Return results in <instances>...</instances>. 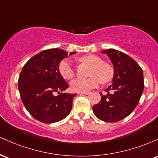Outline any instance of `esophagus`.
<instances>
[{
  "mask_svg": "<svg viewBox=\"0 0 158 158\" xmlns=\"http://www.w3.org/2000/svg\"><path fill=\"white\" fill-rule=\"evenodd\" d=\"M89 94V92H79L78 94H79V95H87V94Z\"/></svg>",
  "mask_w": 158,
  "mask_h": 158,
  "instance_id": "1",
  "label": "esophagus"
}]
</instances>
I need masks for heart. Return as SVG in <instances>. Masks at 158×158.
<instances>
[{
  "instance_id": "1",
  "label": "heart",
  "mask_w": 158,
  "mask_h": 158,
  "mask_svg": "<svg viewBox=\"0 0 158 158\" xmlns=\"http://www.w3.org/2000/svg\"><path fill=\"white\" fill-rule=\"evenodd\" d=\"M80 62L91 65L90 78L88 79H76L71 81L70 87L73 91L88 92L97 87L100 81L102 83L108 82L113 78V69L109 64L103 63L99 56L90 54L81 56L78 59ZM59 73L64 79H71L75 76V70L73 64L68 59H64L59 66Z\"/></svg>"
}]
</instances>
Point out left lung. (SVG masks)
<instances>
[{"instance_id": "left-lung-1", "label": "left lung", "mask_w": 158, "mask_h": 158, "mask_svg": "<svg viewBox=\"0 0 158 158\" xmlns=\"http://www.w3.org/2000/svg\"><path fill=\"white\" fill-rule=\"evenodd\" d=\"M107 54L114 66L112 85L100 93L101 101L93 106L96 117L108 123L126 118L135 110L144 89L143 72L139 65L124 52L108 49Z\"/></svg>"}]
</instances>
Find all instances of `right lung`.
I'll return each mask as SVG.
<instances>
[{
    "label": "right lung",
    "mask_w": 158,
    "mask_h": 158,
    "mask_svg": "<svg viewBox=\"0 0 158 158\" xmlns=\"http://www.w3.org/2000/svg\"><path fill=\"white\" fill-rule=\"evenodd\" d=\"M75 53L71 52L69 56ZM67 57L68 52L61 49L43 50L32 56L20 73L21 100L29 113L40 122H59L71 111L77 94L64 93L69 85L59 70L60 62ZM55 93L59 95L55 96Z\"/></svg>",
    "instance_id": "right-lung-1"
}]
</instances>
